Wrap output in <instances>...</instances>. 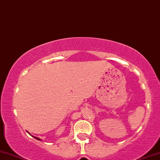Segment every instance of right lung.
<instances>
[{
	"label": "right lung",
	"mask_w": 160,
	"mask_h": 160,
	"mask_svg": "<svg viewBox=\"0 0 160 160\" xmlns=\"http://www.w3.org/2000/svg\"><path fill=\"white\" fill-rule=\"evenodd\" d=\"M28 133H29V132H28ZM29 134H30V133H29ZM33 137H34V138H36V139H38V140H40V138H38V137H35V136H33Z\"/></svg>",
	"instance_id": "1"
}]
</instances>
